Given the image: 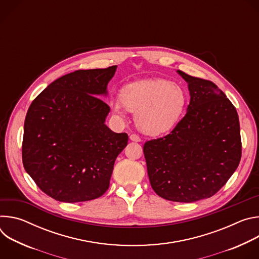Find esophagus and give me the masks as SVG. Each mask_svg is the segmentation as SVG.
I'll list each match as a JSON object with an SVG mask.
<instances>
[{
    "label": "esophagus",
    "instance_id": "34e87169",
    "mask_svg": "<svg viewBox=\"0 0 259 259\" xmlns=\"http://www.w3.org/2000/svg\"><path fill=\"white\" fill-rule=\"evenodd\" d=\"M129 138H130V140H131V141H135V142H139V141H141L140 137H139L138 135H136V134H130Z\"/></svg>",
    "mask_w": 259,
    "mask_h": 259
}]
</instances>
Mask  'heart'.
Instances as JSON below:
<instances>
[{
    "label": "heart",
    "mask_w": 259,
    "mask_h": 259,
    "mask_svg": "<svg viewBox=\"0 0 259 259\" xmlns=\"http://www.w3.org/2000/svg\"><path fill=\"white\" fill-rule=\"evenodd\" d=\"M187 100V92L180 85L164 79H146L125 85L120 99L110 101V107L120 116L125 108L135 113L138 129L155 136L175 127Z\"/></svg>",
    "instance_id": "obj_1"
}]
</instances>
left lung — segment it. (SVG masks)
Returning a JSON list of instances; mask_svg holds the SVG:
<instances>
[{"mask_svg": "<svg viewBox=\"0 0 259 259\" xmlns=\"http://www.w3.org/2000/svg\"><path fill=\"white\" fill-rule=\"evenodd\" d=\"M191 95L187 114L166 136L146 141L143 154L155 193L192 203L215 195L242 155L236 107L213 82L177 70Z\"/></svg>", "mask_w": 259, "mask_h": 259, "instance_id": "obj_1", "label": "left lung"}]
</instances>
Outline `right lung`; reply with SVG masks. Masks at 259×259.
Wrapping results in <instances>:
<instances>
[{
	"label": "right lung",
	"instance_id": "obj_1",
	"mask_svg": "<svg viewBox=\"0 0 259 259\" xmlns=\"http://www.w3.org/2000/svg\"><path fill=\"white\" fill-rule=\"evenodd\" d=\"M117 65L80 69L52 82L31 102L24 121L22 163L36 186L59 202L99 198L128 143L105 125L109 106L99 97Z\"/></svg>",
	"mask_w": 259,
	"mask_h": 259
}]
</instances>
